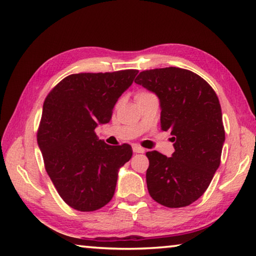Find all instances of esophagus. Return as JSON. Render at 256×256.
<instances>
[{"mask_svg":"<svg viewBox=\"0 0 256 256\" xmlns=\"http://www.w3.org/2000/svg\"><path fill=\"white\" fill-rule=\"evenodd\" d=\"M132 150H133V152H138V154H142V152H144V148L138 146V144H133Z\"/></svg>","mask_w":256,"mask_h":256,"instance_id":"esophagus-1","label":"esophagus"}]
</instances>
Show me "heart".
<instances>
[{
    "instance_id": "heart-1",
    "label": "heart",
    "mask_w": 256,
    "mask_h": 256,
    "mask_svg": "<svg viewBox=\"0 0 256 256\" xmlns=\"http://www.w3.org/2000/svg\"><path fill=\"white\" fill-rule=\"evenodd\" d=\"M144 94H147L146 92H140V93H138L136 95H144Z\"/></svg>"
}]
</instances>
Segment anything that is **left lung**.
<instances>
[{
    "instance_id": "8db88e82",
    "label": "left lung",
    "mask_w": 256,
    "mask_h": 256,
    "mask_svg": "<svg viewBox=\"0 0 256 256\" xmlns=\"http://www.w3.org/2000/svg\"><path fill=\"white\" fill-rule=\"evenodd\" d=\"M134 82L158 98L161 128L174 142L171 158L146 154L148 192L166 207H186L204 193L220 166L226 132L218 98L200 76L180 68L142 71Z\"/></svg>"
}]
</instances>
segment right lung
Listing matches in <instances>:
<instances>
[{"mask_svg":"<svg viewBox=\"0 0 256 256\" xmlns=\"http://www.w3.org/2000/svg\"><path fill=\"white\" fill-rule=\"evenodd\" d=\"M136 74L138 70L71 74L46 98L38 144L48 176L71 208L94 212L112 199L118 172L132 158V148L106 144L95 128L109 123Z\"/></svg>","mask_w":256,"mask_h":256,"instance_id":"1","label":"right lung"}]
</instances>
